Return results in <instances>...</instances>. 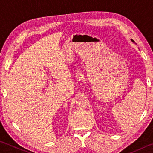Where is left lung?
Masks as SVG:
<instances>
[{"instance_id":"left-lung-1","label":"left lung","mask_w":153,"mask_h":153,"mask_svg":"<svg viewBox=\"0 0 153 153\" xmlns=\"http://www.w3.org/2000/svg\"><path fill=\"white\" fill-rule=\"evenodd\" d=\"M131 41H132V42H134V41L133 40H131Z\"/></svg>"}]
</instances>
